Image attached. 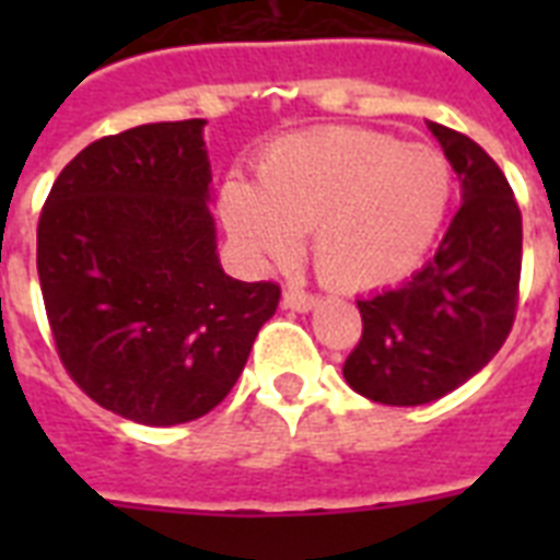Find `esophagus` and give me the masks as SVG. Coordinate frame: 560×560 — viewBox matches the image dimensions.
Listing matches in <instances>:
<instances>
[{"label": "esophagus", "mask_w": 560, "mask_h": 560, "mask_svg": "<svg viewBox=\"0 0 560 560\" xmlns=\"http://www.w3.org/2000/svg\"><path fill=\"white\" fill-rule=\"evenodd\" d=\"M316 302H319V299H316L314 293H305L302 288L284 290V307H290V311H299V314H305V311H311Z\"/></svg>", "instance_id": "1"}]
</instances>
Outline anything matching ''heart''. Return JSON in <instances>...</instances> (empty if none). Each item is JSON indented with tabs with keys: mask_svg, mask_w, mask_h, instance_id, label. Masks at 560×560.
I'll use <instances>...</instances> for the list:
<instances>
[{
	"mask_svg": "<svg viewBox=\"0 0 560 560\" xmlns=\"http://www.w3.org/2000/svg\"><path fill=\"white\" fill-rule=\"evenodd\" d=\"M453 194L442 153L386 133L328 127L284 136L255 162V186L232 177L220 214L253 261L281 264L311 229L316 270L337 288L404 279L433 244Z\"/></svg>",
	"mask_w": 560,
	"mask_h": 560,
	"instance_id": "1",
	"label": "heart"
}]
</instances>
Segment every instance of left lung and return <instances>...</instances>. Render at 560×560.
<instances>
[{
  "label": "left lung",
  "mask_w": 560,
  "mask_h": 560,
  "mask_svg": "<svg viewBox=\"0 0 560 560\" xmlns=\"http://www.w3.org/2000/svg\"><path fill=\"white\" fill-rule=\"evenodd\" d=\"M427 127L462 206L412 279L358 299L363 337L342 366L351 389L386 407L430 404L474 377L503 349L521 296L523 220L509 179L474 139Z\"/></svg>",
  "instance_id": "left-lung-1"
}]
</instances>
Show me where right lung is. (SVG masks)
I'll list each match as a JSON object with an SVG mask.
<instances>
[{"mask_svg": "<svg viewBox=\"0 0 560 560\" xmlns=\"http://www.w3.org/2000/svg\"><path fill=\"white\" fill-rule=\"evenodd\" d=\"M202 118L104 136L74 156L37 223V272L60 363L109 412L186 424L226 398L276 281L218 261Z\"/></svg>", "mask_w": 560, "mask_h": 560, "instance_id": "add662e5", "label": "right lung"}]
</instances>
